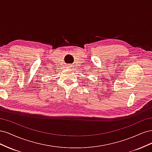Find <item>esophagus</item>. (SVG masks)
Masks as SVG:
<instances>
[{"instance_id": "esophagus-1", "label": "esophagus", "mask_w": 152, "mask_h": 152, "mask_svg": "<svg viewBox=\"0 0 152 152\" xmlns=\"http://www.w3.org/2000/svg\"><path fill=\"white\" fill-rule=\"evenodd\" d=\"M68 66H68V67H70V65H68Z\"/></svg>"}]
</instances>
